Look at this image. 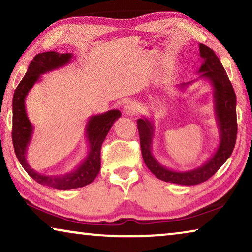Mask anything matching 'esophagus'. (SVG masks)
<instances>
[{
  "mask_svg": "<svg viewBox=\"0 0 252 252\" xmlns=\"http://www.w3.org/2000/svg\"><path fill=\"white\" fill-rule=\"evenodd\" d=\"M123 112H125L126 116H134V114L138 113V106L132 103V102H129L123 108Z\"/></svg>",
  "mask_w": 252,
  "mask_h": 252,
  "instance_id": "34e87169",
  "label": "esophagus"
}]
</instances>
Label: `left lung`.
<instances>
[{
    "label": "left lung",
    "instance_id": "1",
    "mask_svg": "<svg viewBox=\"0 0 252 252\" xmlns=\"http://www.w3.org/2000/svg\"><path fill=\"white\" fill-rule=\"evenodd\" d=\"M201 65L198 79L208 80L213 88L215 112L218 121L220 141L216 152L206 163L188 171H174L162 165L152 155V141L155 135V125L146 117L138 119V130L143 161L148 169L162 181L182 186H194L207 181L229 159L233 151L237 139V97L232 84L224 67L213 50L204 44H199ZM194 81L182 83L181 89L187 88Z\"/></svg>",
    "mask_w": 252,
    "mask_h": 252
}]
</instances>
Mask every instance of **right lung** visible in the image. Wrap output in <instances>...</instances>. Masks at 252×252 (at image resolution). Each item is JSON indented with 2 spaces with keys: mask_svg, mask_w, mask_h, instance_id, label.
I'll use <instances>...</instances> for the list:
<instances>
[{
  "mask_svg": "<svg viewBox=\"0 0 252 252\" xmlns=\"http://www.w3.org/2000/svg\"><path fill=\"white\" fill-rule=\"evenodd\" d=\"M72 57H73L72 53H59L54 51L35 55L30 63L24 78L15 89L13 104H12L13 105L12 140H13L16 158L29 176L37 183L58 190L75 189L87 186L94 180L101 168L100 152L102 143L113 123L121 117V112L119 110H110L108 112L89 118L85 126V138L89 144L88 156L73 171L60 176H45L30 167L27 161V152L32 139L33 126L30 122L25 110V99L33 85L40 81L41 74L66 65L71 61Z\"/></svg>",
  "mask_w": 252,
  "mask_h": 252,
  "instance_id": "obj_1",
  "label": "right lung"
}]
</instances>
